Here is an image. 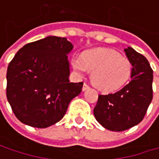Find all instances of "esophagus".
Returning a JSON list of instances; mask_svg holds the SVG:
<instances>
[{
    "instance_id": "obj_1",
    "label": "esophagus",
    "mask_w": 159,
    "mask_h": 159,
    "mask_svg": "<svg viewBox=\"0 0 159 159\" xmlns=\"http://www.w3.org/2000/svg\"><path fill=\"white\" fill-rule=\"evenodd\" d=\"M89 88V85L86 84V83H84V85H83V91H85L86 89Z\"/></svg>"
}]
</instances>
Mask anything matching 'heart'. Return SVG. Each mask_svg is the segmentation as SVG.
I'll return each instance as SVG.
<instances>
[{
  "instance_id": "b5f03b06",
  "label": "heart",
  "mask_w": 159,
  "mask_h": 159,
  "mask_svg": "<svg viewBox=\"0 0 159 159\" xmlns=\"http://www.w3.org/2000/svg\"><path fill=\"white\" fill-rule=\"evenodd\" d=\"M72 64L81 75L87 70L92 72V84L103 92L120 89L130 79L133 72L132 62L127 58L107 48L92 49L83 56L74 57Z\"/></svg>"
}]
</instances>
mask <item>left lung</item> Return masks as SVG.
<instances>
[{
    "label": "left lung",
    "mask_w": 159,
    "mask_h": 159,
    "mask_svg": "<svg viewBox=\"0 0 159 159\" xmlns=\"http://www.w3.org/2000/svg\"><path fill=\"white\" fill-rule=\"evenodd\" d=\"M124 51L133 65L132 80L116 93L99 95L94 109L96 120L115 132L141 122L153 99V70L148 61L131 47Z\"/></svg>",
    "instance_id": "8db88e82"
}]
</instances>
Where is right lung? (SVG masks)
Segmentation results:
<instances>
[{
  "label": "right lung",
  "mask_w": 159,
  "mask_h": 159,
  "mask_svg": "<svg viewBox=\"0 0 159 159\" xmlns=\"http://www.w3.org/2000/svg\"><path fill=\"white\" fill-rule=\"evenodd\" d=\"M73 45L65 38L48 37L25 45L7 69L6 97L23 123L46 128L60 121L83 82H69L67 54Z\"/></svg>",
  "instance_id": "obj_1"
}]
</instances>
